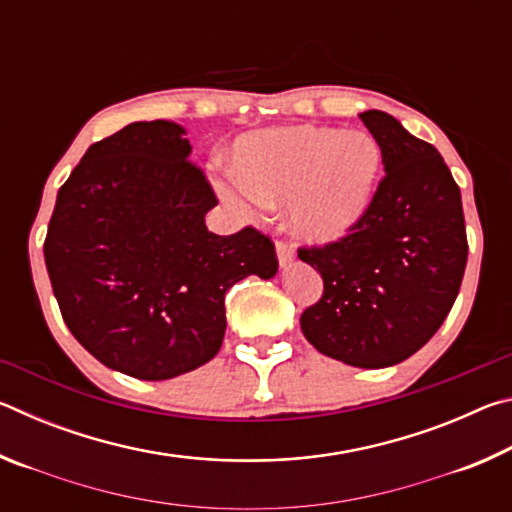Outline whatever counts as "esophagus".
I'll use <instances>...</instances> for the list:
<instances>
[{
    "mask_svg": "<svg viewBox=\"0 0 512 512\" xmlns=\"http://www.w3.org/2000/svg\"><path fill=\"white\" fill-rule=\"evenodd\" d=\"M275 253H277V262H280L282 268L289 266L293 262V246L287 244V241H277Z\"/></svg>",
    "mask_w": 512,
    "mask_h": 512,
    "instance_id": "1",
    "label": "esophagus"
}]
</instances>
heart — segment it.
<instances>
[{
	"label": "heart",
	"instance_id": "b5f03b06",
	"mask_svg": "<svg viewBox=\"0 0 512 512\" xmlns=\"http://www.w3.org/2000/svg\"><path fill=\"white\" fill-rule=\"evenodd\" d=\"M381 149L366 131L275 126L241 135L221 196L241 212L287 203L293 235L336 244L357 228L375 198Z\"/></svg>",
	"mask_w": 512,
	"mask_h": 512
}]
</instances>
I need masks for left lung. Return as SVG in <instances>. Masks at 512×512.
Instances as JSON below:
<instances>
[{
    "instance_id": "8db88e82",
    "label": "left lung",
    "mask_w": 512,
    "mask_h": 512,
    "mask_svg": "<svg viewBox=\"0 0 512 512\" xmlns=\"http://www.w3.org/2000/svg\"><path fill=\"white\" fill-rule=\"evenodd\" d=\"M359 117L379 144L386 176L352 235L298 250L323 277V298L302 311L300 327L325 357L386 368L443 325L461 289L467 237L461 189L436 146L388 112Z\"/></svg>"
}]
</instances>
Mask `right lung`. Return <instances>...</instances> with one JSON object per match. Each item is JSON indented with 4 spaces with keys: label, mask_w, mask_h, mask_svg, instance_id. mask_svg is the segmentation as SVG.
<instances>
[{
    "label": "right lung",
    "mask_w": 512,
    "mask_h": 512,
    "mask_svg": "<svg viewBox=\"0 0 512 512\" xmlns=\"http://www.w3.org/2000/svg\"><path fill=\"white\" fill-rule=\"evenodd\" d=\"M176 121H135L92 144L58 189L45 264L69 332L124 375L162 381L216 357L225 293L271 280V239L253 228L219 237L216 205Z\"/></svg>",
    "instance_id": "right-lung-1"
}]
</instances>
